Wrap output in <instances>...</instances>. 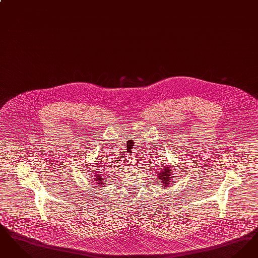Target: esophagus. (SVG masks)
Returning a JSON list of instances; mask_svg holds the SVG:
<instances>
[{"label": "esophagus", "instance_id": "34e87169", "mask_svg": "<svg viewBox=\"0 0 258 258\" xmlns=\"http://www.w3.org/2000/svg\"><path fill=\"white\" fill-rule=\"evenodd\" d=\"M127 160H128V161H130L131 163H133V162H134V159H133L132 157H127Z\"/></svg>", "mask_w": 258, "mask_h": 258}]
</instances>
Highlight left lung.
Listing matches in <instances>:
<instances>
[{
	"label": "left lung",
	"mask_w": 258,
	"mask_h": 258,
	"mask_svg": "<svg viewBox=\"0 0 258 258\" xmlns=\"http://www.w3.org/2000/svg\"><path fill=\"white\" fill-rule=\"evenodd\" d=\"M158 177L160 180V184H162V186H168L169 184H171V167L169 165H165V167L161 171L159 172Z\"/></svg>",
	"instance_id": "8db88e82"
}]
</instances>
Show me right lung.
<instances>
[{"label":"right lung","mask_w":258,"mask_h":258,"mask_svg":"<svg viewBox=\"0 0 258 258\" xmlns=\"http://www.w3.org/2000/svg\"><path fill=\"white\" fill-rule=\"evenodd\" d=\"M95 167H97V168H98V166H95ZM97 170H98V169H96V170H94V171H93L95 172V173H94L93 182H94L95 185H98V187H103V186H104V184H105V181H103L104 179H103L102 175H100V173H101V172L97 171Z\"/></svg>","instance_id":"right-lung-1"}]
</instances>
